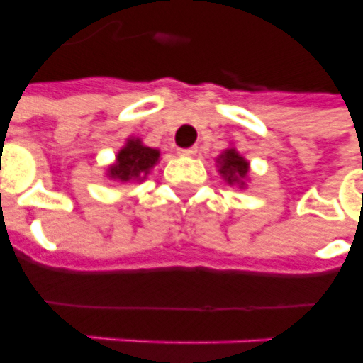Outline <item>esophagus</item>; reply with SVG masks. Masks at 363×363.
I'll return each mask as SVG.
<instances>
[{"label":"esophagus","instance_id":"34e87169","mask_svg":"<svg viewBox=\"0 0 363 363\" xmlns=\"http://www.w3.org/2000/svg\"><path fill=\"white\" fill-rule=\"evenodd\" d=\"M177 154H179V156H195V154H197V148H195V146H191V148H182Z\"/></svg>","mask_w":363,"mask_h":363}]
</instances>
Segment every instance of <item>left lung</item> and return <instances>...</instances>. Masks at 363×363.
I'll list each match as a JSON object with an SVG mask.
<instances>
[{"instance_id": "left-lung-1", "label": "left lung", "mask_w": 363, "mask_h": 363, "mask_svg": "<svg viewBox=\"0 0 363 363\" xmlns=\"http://www.w3.org/2000/svg\"><path fill=\"white\" fill-rule=\"evenodd\" d=\"M218 172L225 177L228 186H236L242 189L248 182V174H250V164L246 158L236 152L235 148H227L225 152L217 158Z\"/></svg>"}]
</instances>
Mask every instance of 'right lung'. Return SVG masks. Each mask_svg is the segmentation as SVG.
<instances>
[{
    "label": "right lung",
    "mask_w": 363,
    "mask_h": 363,
    "mask_svg": "<svg viewBox=\"0 0 363 363\" xmlns=\"http://www.w3.org/2000/svg\"><path fill=\"white\" fill-rule=\"evenodd\" d=\"M158 160L160 150L145 146L140 138H128L127 145L117 152L115 164L107 169V176L115 182H143Z\"/></svg>",
    "instance_id": "right-lung-1"
}]
</instances>
